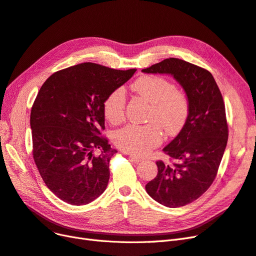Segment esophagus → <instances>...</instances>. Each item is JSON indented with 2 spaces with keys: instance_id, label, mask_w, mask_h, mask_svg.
I'll use <instances>...</instances> for the list:
<instances>
[{
  "instance_id": "obj_1",
  "label": "esophagus",
  "mask_w": 256,
  "mask_h": 256,
  "mask_svg": "<svg viewBox=\"0 0 256 256\" xmlns=\"http://www.w3.org/2000/svg\"><path fill=\"white\" fill-rule=\"evenodd\" d=\"M130 158L133 160V162H144V158L142 157H139V156H135V155H130Z\"/></svg>"
}]
</instances>
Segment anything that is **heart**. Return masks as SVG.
Segmentation results:
<instances>
[{
  "mask_svg": "<svg viewBox=\"0 0 256 256\" xmlns=\"http://www.w3.org/2000/svg\"><path fill=\"white\" fill-rule=\"evenodd\" d=\"M130 88L152 103L148 124H128L118 130L114 142L126 153L146 155L162 141V130L168 136H176L188 116V100L186 92L177 90L175 84L162 77L144 76L137 79ZM126 96L121 88L112 90L103 102V114L112 124L124 119Z\"/></svg>",
  "mask_w": 256,
  "mask_h": 256,
  "instance_id": "1",
  "label": "heart"
}]
</instances>
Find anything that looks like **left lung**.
<instances>
[{
	"label": "left lung",
	"mask_w": 256,
	"mask_h": 256,
	"mask_svg": "<svg viewBox=\"0 0 256 256\" xmlns=\"http://www.w3.org/2000/svg\"><path fill=\"white\" fill-rule=\"evenodd\" d=\"M142 72L173 76L188 100L184 128L164 148L175 162L158 160L157 176L146 186L157 202L182 206L200 197L218 171L229 135L224 99L212 74L186 61L168 58Z\"/></svg>",
	"instance_id": "obj_1"
}]
</instances>
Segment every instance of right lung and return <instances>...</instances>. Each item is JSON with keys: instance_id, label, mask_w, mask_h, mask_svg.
I'll list each match as a JSON object with an SVG mask.
<instances>
[{"instance_id": "add662e5", "label": "right lung", "mask_w": 256, "mask_h": 256, "mask_svg": "<svg viewBox=\"0 0 256 256\" xmlns=\"http://www.w3.org/2000/svg\"><path fill=\"white\" fill-rule=\"evenodd\" d=\"M135 72L81 63L52 74L38 92L30 112L32 156L46 186L61 200L88 204L106 191L117 150L101 136L103 102Z\"/></svg>"}]
</instances>
